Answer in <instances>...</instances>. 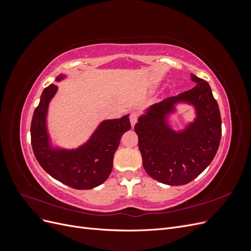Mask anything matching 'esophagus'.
Returning a JSON list of instances; mask_svg holds the SVG:
<instances>
[{
    "label": "esophagus",
    "mask_w": 251,
    "mask_h": 251,
    "mask_svg": "<svg viewBox=\"0 0 251 251\" xmlns=\"http://www.w3.org/2000/svg\"><path fill=\"white\" fill-rule=\"evenodd\" d=\"M130 121H131V125L135 126V124L138 121V113L137 112H132L130 114Z\"/></svg>",
    "instance_id": "1"
}]
</instances>
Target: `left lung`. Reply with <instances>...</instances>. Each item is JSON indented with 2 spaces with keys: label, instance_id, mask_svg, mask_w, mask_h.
<instances>
[{
  "label": "left lung",
  "instance_id": "left-lung-1",
  "mask_svg": "<svg viewBox=\"0 0 251 251\" xmlns=\"http://www.w3.org/2000/svg\"><path fill=\"white\" fill-rule=\"evenodd\" d=\"M197 85L156 103L135 125L142 164L149 176L169 185H183L207 168L221 140V115L207 81L191 74ZM186 101L197 110L195 123L176 133L164 121L174 103Z\"/></svg>",
  "mask_w": 251,
  "mask_h": 251
}]
</instances>
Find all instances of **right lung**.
I'll list each match as a JSON object with an SVG mask.
<instances>
[{"label": "right lung", "mask_w": 251, "mask_h": 251, "mask_svg": "<svg viewBox=\"0 0 251 251\" xmlns=\"http://www.w3.org/2000/svg\"><path fill=\"white\" fill-rule=\"evenodd\" d=\"M56 91V85L45 89L34 110L30 127L34 156L42 168L62 183L75 189L96 187L110 176L121 136L131 128L130 119L126 115L103 121L85 146L75 151L52 150L46 131V115L48 103Z\"/></svg>", "instance_id": "right-lung-1"}]
</instances>
